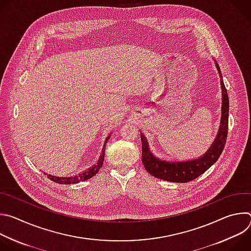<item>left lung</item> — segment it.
I'll list each match as a JSON object with an SVG mask.
<instances>
[{
  "label": "left lung",
  "mask_w": 251,
  "mask_h": 251,
  "mask_svg": "<svg viewBox=\"0 0 251 251\" xmlns=\"http://www.w3.org/2000/svg\"><path fill=\"white\" fill-rule=\"evenodd\" d=\"M214 60V59H213ZM219 71L222 87V118L219 132L208 150L197 159L188 161H167L157 158L149 148L145 135L140 132L142 142V163L146 171L152 176L167 182L188 183L203 174L218 161L224 151L228 129L229 102L226 88L224 83L222 71L218 62L214 60Z\"/></svg>",
  "instance_id": "obj_1"
}]
</instances>
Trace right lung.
Wrapping results in <instances>:
<instances>
[{
  "instance_id": "1",
  "label": "right lung",
  "mask_w": 251,
  "mask_h": 251,
  "mask_svg": "<svg viewBox=\"0 0 251 251\" xmlns=\"http://www.w3.org/2000/svg\"><path fill=\"white\" fill-rule=\"evenodd\" d=\"M109 138H110V135L106 138V140L104 142L102 152H101V155H100L97 163L94 164L93 166H91L89 169L83 171L82 173H79L78 175H75V176H52V175H50V174H47V173H45V175H47L50 180L53 181L54 183L63 184V185L77 184L79 182H82V181L88 180V178H91L92 176H94L98 173V171L100 170V168L103 165L104 156H105V146H106V143H107V141H108Z\"/></svg>"
}]
</instances>
